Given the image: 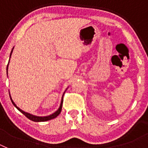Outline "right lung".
Returning <instances> with one entry per match:
<instances>
[{"instance_id":"obj_1","label":"right lung","mask_w":148,"mask_h":148,"mask_svg":"<svg viewBox=\"0 0 148 148\" xmlns=\"http://www.w3.org/2000/svg\"><path fill=\"white\" fill-rule=\"evenodd\" d=\"M13 49H14V47L12 48V51H11V53H10V58H11V56H12V53ZM10 60H9V63H10ZM9 63H8L7 66H6V73H7V75H8V66H9ZM66 90H67V88L66 89ZM66 90H65V91H66ZM9 92H10V91H9ZM64 94H63L62 98H61V104H60V106H59V108H58V109L57 110H56V112H54V113H52V114L49 115V116H35V115H32V114H31V113H27V112H25V111H23V110H21V108H18V106H17L16 104H15V103L14 102V101H13L12 99V96H11V95H10V99H11V101H12V102L13 105L15 106V108H16L18 110L20 111L21 113H22L23 115H24V116H27V117L29 119L32 120V121H35V122H40V121H49V120L53 119L56 118V117H57V116H58V115L60 114V113H61V109H62L63 96H64Z\"/></svg>"}]
</instances>
